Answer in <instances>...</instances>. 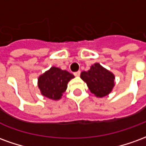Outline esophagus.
Instances as JSON below:
<instances>
[{
  "label": "esophagus",
  "mask_w": 146,
  "mask_h": 146,
  "mask_svg": "<svg viewBox=\"0 0 146 146\" xmlns=\"http://www.w3.org/2000/svg\"><path fill=\"white\" fill-rule=\"evenodd\" d=\"M80 75V71H76V72H75L74 73V76H79Z\"/></svg>",
  "instance_id": "1"
}]
</instances>
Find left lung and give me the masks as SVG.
I'll return each mask as SVG.
<instances>
[{
  "mask_svg": "<svg viewBox=\"0 0 146 146\" xmlns=\"http://www.w3.org/2000/svg\"><path fill=\"white\" fill-rule=\"evenodd\" d=\"M80 77L91 92L98 97L109 95L114 87V75L98 63L92 66L88 71H83Z\"/></svg>",
  "mask_w": 146,
  "mask_h": 146,
  "instance_id": "left-lung-1",
  "label": "left lung"
}]
</instances>
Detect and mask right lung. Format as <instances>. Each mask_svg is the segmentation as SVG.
I'll return each mask as SVG.
<instances>
[{
  "mask_svg": "<svg viewBox=\"0 0 146 146\" xmlns=\"http://www.w3.org/2000/svg\"><path fill=\"white\" fill-rule=\"evenodd\" d=\"M74 76L66 70L51 67L39 77L38 87L45 97L58 100L67 88V84Z\"/></svg>",
  "mask_w": 146,
  "mask_h": 146,
  "instance_id": "right-lung-1",
  "label": "right lung"
}]
</instances>
